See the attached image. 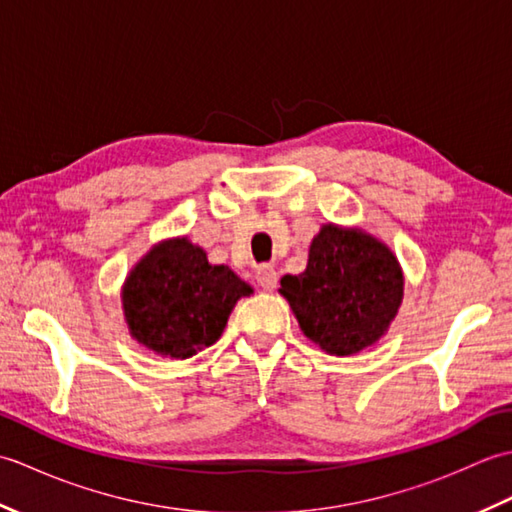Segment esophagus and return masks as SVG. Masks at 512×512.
Listing matches in <instances>:
<instances>
[{
  "instance_id": "1",
  "label": "esophagus",
  "mask_w": 512,
  "mask_h": 512,
  "mask_svg": "<svg viewBox=\"0 0 512 512\" xmlns=\"http://www.w3.org/2000/svg\"><path fill=\"white\" fill-rule=\"evenodd\" d=\"M255 279H257V284L262 286L264 290H275L277 288V281H279V275H277V270L273 266L266 264V266H259L257 268Z\"/></svg>"
}]
</instances>
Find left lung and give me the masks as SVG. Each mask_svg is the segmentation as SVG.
Wrapping results in <instances>:
<instances>
[{"label": "left lung", "mask_w": 512, "mask_h": 512, "mask_svg": "<svg viewBox=\"0 0 512 512\" xmlns=\"http://www.w3.org/2000/svg\"><path fill=\"white\" fill-rule=\"evenodd\" d=\"M279 292L310 341L350 356L376 343L396 317L402 273L372 235L328 224L312 239L308 268L281 277Z\"/></svg>", "instance_id": "1"}]
</instances>
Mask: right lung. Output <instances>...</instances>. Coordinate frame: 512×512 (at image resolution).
<instances>
[{"instance_id": "add662e5", "label": "right lung", "mask_w": 512, "mask_h": 512, "mask_svg": "<svg viewBox=\"0 0 512 512\" xmlns=\"http://www.w3.org/2000/svg\"><path fill=\"white\" fill-rule=\"evenodd\" d=\"M231 268L211 266L187 237L156 246L123 288L132 336L160 356L189 358L220 339L239 297L250 295Z\"/></svg>"}]
</instances>
